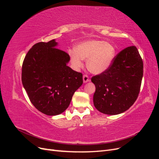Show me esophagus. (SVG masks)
<instances>
[{
    "label": "esophagus",
    "mask_w": 159,
    "mask_h": 159,
    "mask_svg": "<svg viewBox=\"0 0 159 159\" xmlns=\"http://www.w3.org/2000/svg\"><path fill=\"white\" fill-rule=\"evenodd\" d=\"M83 81H84V83H87V82H88V81H89V77L87 75H84L83 76Z\"/></svg>",
    "instance_id": "1"
}]
</instances>
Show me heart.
Here are the masks:
<instances>
[{
  "mask_svg": "<svg viewBox=\"0 0 159 159\" xmlns=\"http://www.w3.org/2000/svg\"><path fill=\"white\" fill-rule=\"evenodd\" d=\"M73 68L78 70L87 59V67L91 73L101 74L107 71L115 59L116 50L109 42L98 40H88L80 42L76 48L68 50Z\"/></svg>",
  "mask_w": 159,
  "mask_h": 159,
  "instance_id": "heart-1",
  "label": "heart"
}]
</instances>
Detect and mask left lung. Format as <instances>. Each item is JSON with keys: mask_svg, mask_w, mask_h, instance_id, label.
Wrapping results in <instances>:
<instances>
[{"mask_svg": "<svg viewBox=\"0 0 159 159\" xmlns=\"http://www.w3.org/2000/svg\"><path fill=\"white\" fill-rule=\"evenodd\" d=\"M143 63L135 46H129L115 56L110 68L92 77L95 107L101 113L117 115L135 102L141 85Z\"/></svg>", "mask_w": 159, "mask_h": 159, "instance_id": "obj_1", "label": "left lung"}]
</instances>
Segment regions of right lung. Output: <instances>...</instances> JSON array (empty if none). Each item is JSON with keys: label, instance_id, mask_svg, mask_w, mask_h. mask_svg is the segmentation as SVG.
Wrapping results in <instances>:
<instances>
[{"label": "right lung", "instance_id": "1", "mask_svg": "<svg viewBox=\"0 0 159 159\" xmlns=\"http://www.w3.org/2000/svg\"><path fill=\"white\" fill-rule=\"evenodd\" d=\"M52 40L38 42L28 52L22 68V82L31 103L47 115H57L68 107L75 91L83 84L82 74L67 66L66 52Z\"/></svg>", "mask_w": 159, "mask_h": 159}]
</instances>
